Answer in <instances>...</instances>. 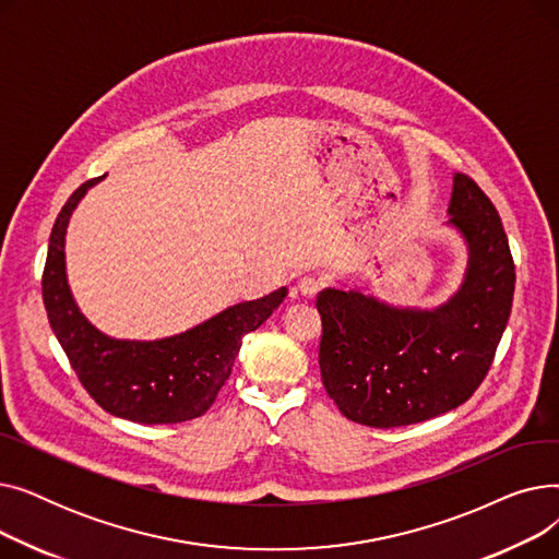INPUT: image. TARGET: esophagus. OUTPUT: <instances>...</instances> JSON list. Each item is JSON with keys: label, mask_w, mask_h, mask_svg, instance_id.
<instances>
[{"label": "esophagus", "mask_w": 559, "mask_h": 559, "mask_svg": "<svg viewBox=\"0 0 559 559\" xmlns=\"http://www.w3.org/2000/svg\"><path fill=\"white\" fill-rule=\"evenodd\" d=\"M321 287H324V278L317 274H308L299 281V292L304 297H314Z\"/></svg>", "instance_id": "1"}]
</instances>
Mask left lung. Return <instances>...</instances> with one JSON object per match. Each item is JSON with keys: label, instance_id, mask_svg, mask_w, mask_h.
Returning <instances> with one entry per match:
<instances>
[{"label": "left lung", "instance_id": "obj_1", "mask_svg": "<svg viewBox=\"0 0 559 559\" xmlns=\"http://www.w3.org/2000/svg\"><path fill=\"white\" fill-rule=\"evenodd\" d=\"M449 213L468 264L447 304L394 308L335 287L317 295L321 383L350 421L399 428L444 415L472 399L493 362L516 281L508 235L466 174H455Z\"/></svg>", "mask_w": 559, "mask_h": 559}]
</instances>
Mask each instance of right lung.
Here are the masks:
<instances>
[{"label":"right lung","instance_id":"right-lung-1","mask_svg":"<svg viewBox=\"0 0 559 559\" xmlns=\"http://www.w3.org/2000/svg\"><path fill=\"white\" fill-rule=\"evenodd\" d=\"M85 181L56 217L43 272V301L85 392L106 413L135 424H181L201 417L228 380L242 337L255 331L285 299L287 287L235 304L203 324L154 342L115 340L97 331L76 308L66 274V230Z\"/></svg>","mask_w":559,"mask_h":559}]
</instances>
